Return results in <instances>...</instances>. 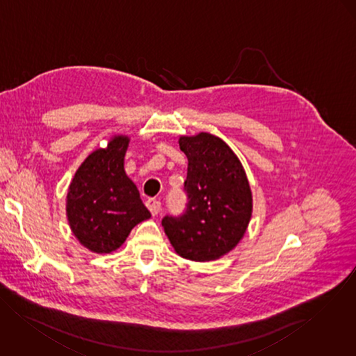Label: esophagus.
Here are the masks:
<instances>
[{
  "instance_id": "1",
  "label": "esophagus",
  "mask_w": 356,
  "mask_h": 356,
  "mask_svg": "<svg viewBox=\"0 0 356 356\" xmlns=\"http://www.w3.org/2000/svg\"><path fill=\"white\" fill-rule=\"evenodd\" d=\"M146 206L150 210L152 216H157L160 213V210H161V202L157 200V199H153V197L146 200Z\"/></svg>"
}]
</instances>
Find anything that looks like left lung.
Wrapping results in <instances>:
<instances>
[{"mask_svg":"<svg viewBox=\"0 0 356 356\" xmlns=\"http://www.w3.org/2000/svg\"><path fill=\"white\" fill-rule=\"evenodd\" d=\"M188 159L186 211L163 218L176 253L193 261H211L230 252L245 234L252 217V192L234 152L209 133L180 137Z\"/></svg>","mask_w":356,"mask_h":356,"instance_id":"8db88e82","label":"left lung"}]
</instances>
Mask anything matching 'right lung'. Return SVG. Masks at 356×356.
<instances>
[{"instance_id":"add662e5","label":"right lung","mask_w":356,"mask_h":356,"mask_svg":"<svg viewBox=\"0 0 356 356\" xmlns=\"http://www.w3.org/2000/svg\"><path fill=\"white\" fill-rule=\"evenodd\" d=\"M129 137L111 138L77 169L66 196V216L81 245L95 253L116 250L139 222L150 218L137 186L124 172Z\"/></svg>"}]
</instances>
